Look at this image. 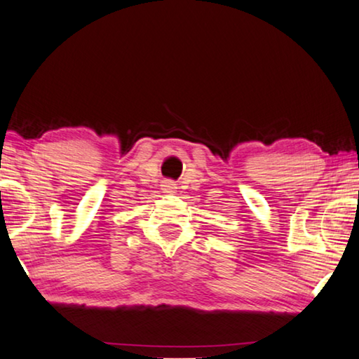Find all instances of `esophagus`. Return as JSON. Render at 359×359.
Masks as SVG:
<instances>
[{
    "instance_id": "34e87169",
    "label": "esophagus",
    "mask_w": 359,
    "mask_h": 359,
    "mask_svg": "<svg viewBox=\"0 0 359 359\" xmlns=\"http://www.w3.org/2000/svg\"><path fill=\"white\" fill-rule=\"evenodd\" d=\"M162 189H163L165 192H172V191H175V189H176L175 181H172V180H165L163 184H162Z\"/></svg>"
}]
</instances>
